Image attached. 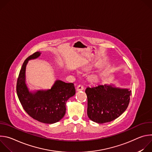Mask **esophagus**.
<instances>
[{
    "label": "esophagus",
    "instance_id": "1",
    "mask_svg": "<svg viewBox=\"0 0 152 152\" xmlns=\"http://www.w3.org/2000/svg\"><path fill=\"white\" fill-rule=\"evenodd\" d=\"M77 91H82V90H83V89H84V87H83V86L82 85H79L77 86Z\"/></svg>",
    "mask_w": 152,
    "mask_h": 152
}]
</instances>
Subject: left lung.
Returning <instances> with one entry per match:
<instances>
[{"label":"left lung","instance_id":"obj_1","mask_svg":"<svg viewBox=\"0 0 152 152\" xmlns=\"http://www.w3.org/2000/svg\"><path fill=\"white\" fill-rule=\"evenodd\" d=\"M87 115L97 123L110 122L120 116L127 109L132 92L129 89L113 85L98 84L87 87Z\"/></svg>","mask_w":152,"mask_h":152}]
</instances>
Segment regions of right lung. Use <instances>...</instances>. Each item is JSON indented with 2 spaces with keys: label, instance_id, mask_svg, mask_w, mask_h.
<instances>
[{
  "label": "right lung",
  "instance_id": "add662e5",
  "mask_svg": "<svg viewBox=\"0 0 152 152\" xmlns=\"http://www.w3.org/2000/svg\"><path fill=\"white\" fill-rule=\"evenodd\" d=\"M41 53L37 52L24 61L17 82L16 90L24 110L34 119L46 124H53L61 120L66 114L67 100L75 94L73 83L57 80L51 89L29 92L25 82V70L29 60L37 58Z\"/></svg>",
  "mask_w": 152,
  "mask_h": 152
}]
</instances>
